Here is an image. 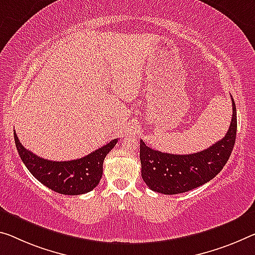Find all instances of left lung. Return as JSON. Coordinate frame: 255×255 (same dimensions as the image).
<instances>
[{"instance_id": "1", "label": "left lung", "mask_w": 255, "mask_h": 255, "mask_svg": "<svg viewBox=\"0 0 255 255\" xmlns=\"http://www.w3.org/2000/svg\"><path fill=\"white\" fill-rule=\"evenodd\" d=\"M233 117L223 138L205 150L174 155L152 149L140 140L141 175L151 190L175 195L195 189L212 180L228 162L237 132L236 105L232 97Z\"/></svg>"}]
</instances>
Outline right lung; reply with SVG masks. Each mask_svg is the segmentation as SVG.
Wrapping results in <instances>:
<instances>
[{
	"label": "right lung",
	"instance_id": "right-lung-1",
	"mask_svg": "<svg viewBox=\"0 0 255 255\" xmlns=\"http://www.w3.org/2000/svg\"><path fill=\"white\" fill-rule=\"evenodd\" d=\"M13 135L18 154L30 173L51 190L62 195H82L95 189L103 177L106 155L114 148L119 140H112L82 158L54 162L38 157L27 150L20 143L15 132Z\"/></svg>",
	"mask_w": 255,
	"mask_h": 255
}]
</instances>
